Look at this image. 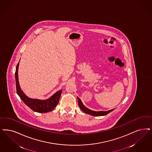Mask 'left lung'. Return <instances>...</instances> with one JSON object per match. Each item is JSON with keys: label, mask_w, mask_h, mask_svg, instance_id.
<instances>
[{"label": "left lung", "mask_w": 152, "mask_h": 152, "mask_svg": "<svg viewBox=\"0 0 152 152\" xmlns=\"http://www.w3.org/2000/svg\"><path fill=\"white\" fill-rule=\"evenodd\" d=\"M77 99H78V103H79V107H80V108L81 109V110L82 111H83L86 114H89V115H91L96 116L106 115L108 114L110 112H111L113 110H110L107 111H98V112L97 111H93V110H89V109L86 108L85 106L82 103L81 99L79 97H77Z\"/></svg>", "instance_id": "left-lung-1"}]
</instances>
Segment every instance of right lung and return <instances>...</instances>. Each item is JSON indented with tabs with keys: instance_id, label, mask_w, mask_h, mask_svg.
Masks as SVG:
<instances>
[{
	"instance_id": "obj_1",
	"label": "right lung",
	"mask_w": 152,
	"mask_h": 152,
	"mask_svg": "<svg viewBox=\"0 0 152 152\" xmlns=\"http://www.w3.org/2000/svg\"><path fill=\"white\" fill-rule=\"evenodd\" d=\"M19 62L17 64L15 72L16 86V91L22 101L24 102L30 109L38 113H45L49 112L54 109L59 101L61 93L62 91H57L56 93L46 100H39L31 99L26 97L24 93L21 90L18 80V67Z\"/></svg>"
}]
</instances>
